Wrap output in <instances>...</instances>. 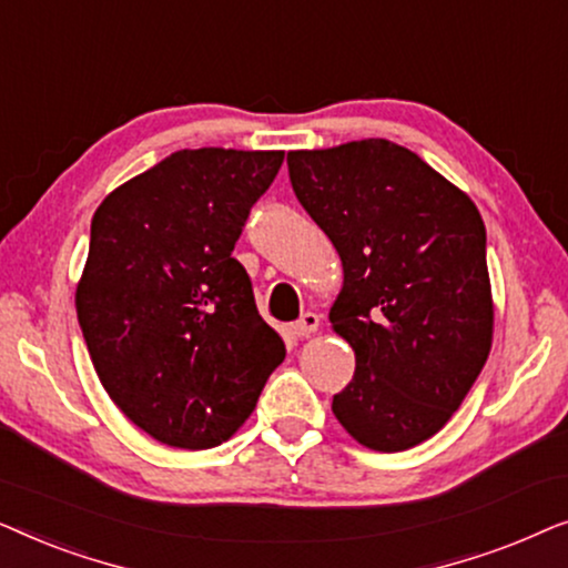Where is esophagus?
Segmentation results:
<instances>
[{"label":"esophagus","instance_id":"1","mask_svg":"<svg viewBox=\"0 0 568 568\" xmlns=\"http://www.w3.org/2000/svg\"><path fill=\"white\" fill-rule=\"evenodd\" d=\"M321 328V317H317L315 313H305L300 317L297 323L292 325V331H294V336H300V338H307V336H313V333Z\"/></svg>","mask_w":568,"mask_h":568}]
</instances>
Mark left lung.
<instances>
[{
  "label": "left lung",
  "instance_id": "left-lung-1",
  "mask_svg": "<svg viewBox=\"0 0 568 568\" xmlns=\"http://www.w3.org/2000/svg\"><path fill=\"white\" fill-rule=\"evenodd\" d=\"M286 165L344 266L328 317L356 369L333 414L377 453L422 445L460 408L491 352L484 220L468 193L387 139L297 150Z\"/></svg>",
  "mask_w": 568,
  "mask_h": 568
}]
</instances>
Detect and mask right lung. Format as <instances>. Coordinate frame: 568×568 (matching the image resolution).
<instances>
[{"instance_id":"1","label":"right lung","mask_w":568,"mask_h":568,"mask_svg":"<svg viewBox=\"0 0 568 568\" xmlns=\"http://www.w3.org/2000/svg\"><path fill=\"white\" fill-rule=\"evenodd\" d=\"M284 152H173L92 216L77 317L121 414L162 445L209 449L253 414L284 341L232 258Z\"/></svg>"}]
</instances>
